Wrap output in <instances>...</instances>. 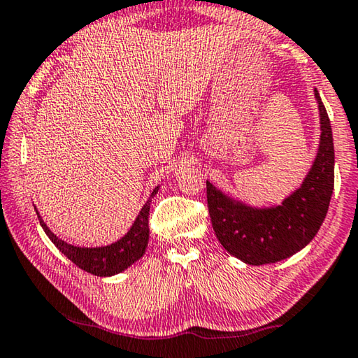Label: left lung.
Instances as JSON below:
<instances>
[{
	"label": "left lung",
	"instance_id": "1",
	"mask_svg": "<svg viewBox=\"0 0 358 358\" xmlns=\"http://www.w3.org/2000/svg\"><path fill=\"white\" fill-rule=\"evenodd\" d=\"M318 154L302 186L281 206L254 209L218 191L207 181V207L217 239L249 265L275 264L291 257L315 238L327 217L334 188V145L327 109L318 92Z\"/></svg>",
	"mask_w": 358,
	"mask_h": 358
}]
</instances>
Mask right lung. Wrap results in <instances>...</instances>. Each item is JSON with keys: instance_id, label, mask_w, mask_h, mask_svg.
Masks as SVG:
<instances>
[{"instance_id": "right-lung-1", "label": "right lung", "mask_w": 358, "mask_h": 358, "mask_svg": "<svg viewBox=\"0 0 358 358\" xmlns=\"http://www.w3.org/2000/svg\"><path fill=\"white\" fill-rule=\"evenodd\" d=\"M157 189L159 186L152 191L151 197H154V194L157 193ZM149 204H151V199L143 206V209L138 213L130 231L124 238L114 244H110V246L104 248H77L72 246V244H67L46 227V223L41 220L38 210H36V215H38L40 225L48 234V238L78 268L96 276H110L124 271L131 264H135L138 259H141L143 254H145L149 239Z\"/></svg>"}]
</instances>
